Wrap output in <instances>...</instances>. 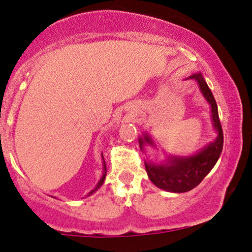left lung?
I'll return each mask as SVG.
<instances>
[{
  "label": "left lung",
  "mask_w": 252,
  "mask_h": 252,
  "mask_svg": "<svg viewBox=\"0 0 252 252\" xmlns=\"http://www.w3.org/2000/svg\"><path fill=\"white\" fill-rule=\"evenodd\" d=\"M189 79L196 80L202 95L211 104L213 126L218 131V137L214 142L209 143L201 151L193 156H186V157L171 156L165 163L161 164L145 161V170L148 172L150 180L159 189L167 192L184 193L196 187L214 167L223 148V131L219 119L218 104L213 96L212 91L206 84L201 73H194L189 76ZM138 142L142 151L145 144L154 145V142L148 133L139 137Z\"/></svg>",
  "instance_id": "obj_1"
}]
</instances>
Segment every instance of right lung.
Returning <instances> with one entry per match:
<instances>
[{
    "instance_id": "add662e5",
    "label": "right lung",
    "mask_w": 252,
    "mask_h": 252,
    "mask_svg": "<svg viewBox=\"0 0 252 252\" xmlns=\"http://www.w3.org/2000/svg\"><path fill=\"white\" fill-rule=\"evenodd\" d=\"M102 157H103V156H102ZM106 174H107V167H106V163H104V159H103V174H102V177H101L100 181H98V183H97L96 187H95V189H94L93 190H91V192L88 193V195H91V194H93V193L95 192V190H96L97 189H100V187L102 186L103 181H104V179H106Z\"/></svg>"
}]
</instances>
